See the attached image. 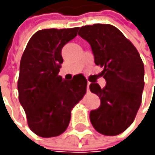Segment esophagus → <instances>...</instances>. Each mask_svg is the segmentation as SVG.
I'll return each mask as SVG.
<instances>
[{
    "instance_id": "esophagus-1",
    "label": "esophagus",
    "mask_w": 155,
    "mask_h": 155,
    "mask_svg": "<svg viewBox=\"0 0 155 155\" xmlns=\"http://www.w3.org/2000/svg\"><path fill=\"white\" fill-rule=\"evenodd\" d=\"M89 85H90V82H87V92L89 91Z\"/></svg>"
}]
</instances>
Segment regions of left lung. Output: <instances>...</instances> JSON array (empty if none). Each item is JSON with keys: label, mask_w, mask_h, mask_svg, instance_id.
I'll use <instances>...</instances> for the list:
<instances>
[{"label": "left lung", "mask_w": 155, "mask_h": 155, "mask_svg": "<svg viewBox=\"0 0 155 155\" xmlns=\"http://www.w3.org/2000/svg\"><path fill=\"white\" fill-rule=\"evenodd\" d=\"M91 45L95 63L103 69L106 86L92 82L90 91L100 98L98 109L90 112L94 128L105 136L127 130L141 104L144 65L138 50L117 28L110 24L81 27L78 32Z\"/></svg>", "instance_id": "obj_1"}]
</instances>
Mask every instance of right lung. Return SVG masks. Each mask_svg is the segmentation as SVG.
Wrapping results in <instances>:
<instances>
[{"label":"right lung","instance_id":"1","mask_svg":"<svg viewBox=\"0 0 155 155\" xmlns=\"http://www.w3.org/2000/svg\"><path fill=\"white\" fill-rule=\"evenodd\" d=\"M79 28H45L29 39L20 60L18 98L36 135L51 138L69 127L73 107L86 93L87 80L82 74L70 82L58 75L63 46L76 37Z\"/></svg>","mask_w":155,"mask_h":155}]
</instances>
